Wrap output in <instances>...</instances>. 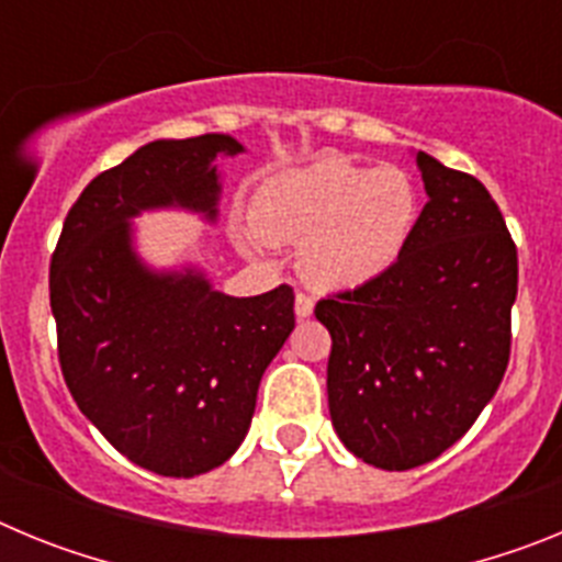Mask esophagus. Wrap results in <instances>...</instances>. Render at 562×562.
Returning <instances> with one entry per match:
<instances>
[{
	"instance_id": "obj_1",
	"label": "esophagus",
	"mask_w": 562,
	"mask_h": 562,
	"mask_svg": "<svg viewBox=\"0 0 562 562\" xmlns=\"http://www.w3.org/2000/svg\"><path fill=\"white\" fill-rule=\"evenodd\" d=\"M312 312H315V301H312V295H306V292H297V295H295V315L301 317V321H306Z\"/></svg>"
}]
</instances>
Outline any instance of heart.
Segmentation results:
<instances>
[{"label": "heart", "instance_id": "obj_1", "mask_svg": "<svg viewBox=\"0 0 562 562\" xmlns=\"http://www.w3.org/2000/svg\"><path fill=\"white\" fill-rule=\"evenodd\" d=\"M419 213V191L408 171L324 157L258 188L252 227H238L236 241L250 256L265 250V238L304 245L301 270L312 284L355 290L396 267Z\"/></svg>", "mask_w": 562, "mask_h": 562}]
</instances>
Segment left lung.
Instances as JSON below:
<instances>
[{
  "label": "left lung",
  "mask_w": 562,
  "mask_h": 562,
  "mask_svg": "<svg viewBox=\"0 0 562 562\" xmlns=\"http://www.w3.org/2000/svg\"><path fill=\"white\" fill-rule=\"evenodd\" d=\"M428 191L405 256L317 301L329 329V414L357 459L428 464L470 430L509 362L518 250L475 177L416 154Z\"/></svg>",
  "instance_id": "8db88e82"
}]
</instances>
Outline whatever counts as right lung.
<instances>
[{
    "label": "right lung",
    "mask_w": 562,
    "mask_h": 562,
    "mask_svg": "<svg viewBox=\"0 0 562 562\" xmlns=\"http://www.w3.org/2000/svg\"><path fill=\"white\" fill-rule=\"evenodd\" d=\"M227 134L154 140L98 173L49 261L61 374L81 414L128 461L168 479L225 464L250 430L261 374L295 329V295L213 290L196 267L151 270L132 220L186 207L216 220Z\"/></svg>",
    "instance_id": "right-lung-1"
}]
</instances>
